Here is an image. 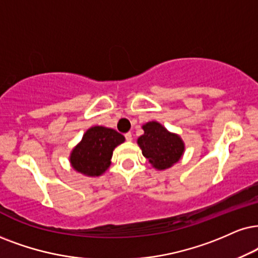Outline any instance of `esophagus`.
<instances>
[{
    "instance_id": "34e87169",
    "label": "esophagus",
    "mask_w": 258,
    "mask_h": 258,
    "mask_svg": "<svg viewBox=\"0 0 258 258\" xmlns=\"http://www.w3.org/2000/svg\"><path fill=\"white\" fill-rule=\"evenodd\" d=\"M125 138H126V140H128V142H131V140H132V133L131 132L125 133Z\"/></svg>"
}]
</instances>
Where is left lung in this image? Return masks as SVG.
Instances as JSON below:
<instances>
[{"label":"left lung","mask_w":258,"mask_h":258,"mask_svg":"<svg viewBox=\"0 0 258 258\" xmlns=\"http://www.w3.org/2000/svg\"><path fill=\"white\" fill-rule=\"evenodd\" d=\"M143 130L144 135L138 138V145L153 167L163 170L178 162L184 150L180 137L168 132L156 121L148 122Z\"/></svg>","instance_id":"obj_1"}]
</instances>
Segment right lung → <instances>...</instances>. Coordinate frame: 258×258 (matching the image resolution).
<instances>
[{
  "label": "right lung",
  "mask_w": 258,
  "mask_h": 258,
  "mask_svg": "<svg viewBox=\"0 0 258 258\" xmlns=\"http://www.w3.org/2000/svg\"><path fill=\"white\" fill-rule=\"evenodd\" d=\"M123 142V136L115 130L102 126L91 127L84 133L82 142L71 152V164L78 172L99 176L110 165L113 150Z\"/></svg>",
  "instance_id": "obj_1"
}]
</instances>
